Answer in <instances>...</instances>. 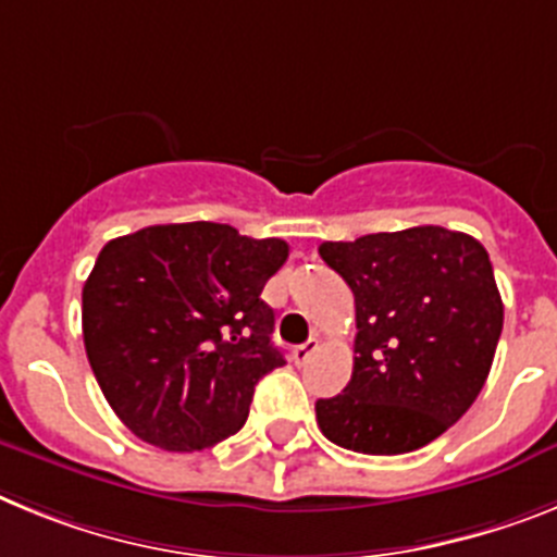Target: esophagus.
Returning a JSON list of instances; mask_svg holds the SVG:
<instances>
[{"mask_svg": "<svg viewBox=\"0 0 557 557\" xmlns=\"http://www.w3.org/2000/svg\"><path fill=\"white\" fill-rule=\"evenodd\" d=\"M317 350H319V342H317V338H308L306 345H297V347H294L292 356H294V361H297V364H306V361L311 359V356H313V352H317Z\"/></svg>", "mask_w": 557, "mask_h": 557, "instance_id": "esophagus-1", "label": "esophagus"}]
</instances>
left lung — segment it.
<instances>
[{
    "instance_id": "obj_1",
    "label": "left lung",
    "mask_w": 557,
    "mask_h": 557,
    "mask_svg": "<svg viewBox=\"0 0 557 557\" xmlns=\"http://www.w3.org/2000/svg\"><path fill=\"white\" fill-rule=\"evenodd\" d=\"M319 255L356 297L350 384L317 400L331 443L406 454L471 409L499 345L505 306L485 246L446 226L325 240Z\"/></svg>"
}]
</instances>
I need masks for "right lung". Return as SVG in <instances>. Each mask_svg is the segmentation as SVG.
<instances>
[{"label": "right lung", "mask_w": 557, "mask_h": 557, "mask_svg": "<svg viewBox=\"0 0 557 557\" xmlns=\"http://www.w3.org/2000/svg\"><path fill=\"white\" fill-rule=\"evenodd\" d=\"M288 258L230 224H159L100 249L84 283V345L106 400L139 440L201 451L240 432L283 352L260 299Z\"/></svg>", "instance_id": "add662e5"}]
</instances>
